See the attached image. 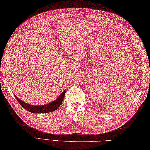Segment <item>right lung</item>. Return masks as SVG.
Here are the masks:
<instances>
[{
  "label": "right lung",
  "instance_id": "add662e5",
  "mask_svg": "<svg viewBox=\"0 0 150 150\" xmlns=\"http://www.w3.org/2000/svg\"><path fill=\"white\" fill-rule=\"evenodd\" d=\"M66 91V90H64V91L58 96V98L55 101H54L47 104H46V105L42 106H34L32 105V104H29L21 100V99L18 98L16 95L15 98H16L17 101L21 105L29 112H31L33 113H46L56 111L57 109L60 106L63 101V99H64Z\"/></svg>",
  "mask_w": 150,
  "mask_h": 150
}]
</instances>
